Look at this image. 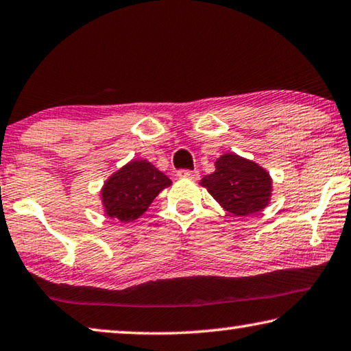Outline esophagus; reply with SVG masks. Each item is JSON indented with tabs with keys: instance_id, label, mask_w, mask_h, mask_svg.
Instances as JSON below:
<instances>
[{
	"instance_id": "1",
	"label": "esophagus",
	"mask_w": 351,
	"mask_h": 351,
	"mask_svg": "<svg viewBox=\"0 0 351 351\" xmlns=\"http://www.w3.org/2000/svg\"><path fill=\"white\" fill-rule=\"evenodd\" d=\"M178 178H186V180H198L199 175L197 170H180Z\"/></svg>"
}]
</instances>
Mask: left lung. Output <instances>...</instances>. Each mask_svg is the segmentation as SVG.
I'll return each mask as SVG.
<instances>
[{"instance_id": "left-lung-1", "label": "left lung", "mask_w": 351, "mask_h": 351, "mask_svg": "<svg viewBox=\"0 0 351 351\" xmlns=\"http://www.w3.org/2000/svg\"><path fill=\"white\" fill-rule=\"evenodd\" d=\"M271 182L264 167L236 153H225L215 160L214 173L206 175L199 184L228 213L245 217L269 206Z\"/></svg>"}]
</instances>
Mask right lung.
Here are the masks:
<instances>
[{"label":"right lung","instance_id":"add662e5","mask_svg":"<svg viewBox=\"0 0 351 351\" xmlns=\"http://www.w3.org/2000/svg\"><path fill=\"white\" fill-rule=\"evenodd\" d=\"M171 186V180L147 159H132L114 171L99 191L103 213L131 223L147 213L153 199Z\"/></svg>","mask_w":351,"mask_h":351}]
</instances>
